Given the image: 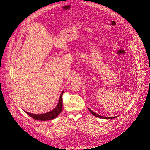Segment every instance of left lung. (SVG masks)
I'll return each instance as SVG.
<instances>
[{"instance_id":"1","label":"left lung","mask_w":150,"mask_h":150,"mask_svg":"<svg viewBox=\"0 0 150 150\" xmlns=\"http://www.w3.org/2000/svg\"><path fill=\"white\" fill-rule=\"evenodd\" d=\"M88 109H89V110L90 112H91L93 115L96 116V117H98V118H101V119H115V118H117V116H116V117H103V116H101V115H98V114H96V112H93V111H92V110H91L89 108H88Z\"/></svg>"}]
</instances>
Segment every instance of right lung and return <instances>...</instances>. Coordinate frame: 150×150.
Masks as SVG:
<instances>
[{
  "mask_svg": "<svg viewBox=\"0 0 150 150\" xmlns=\"http://www.w3.org/2000/svg\"><path fill=\"white\" fill-rule=\"evenodd\" d=\"M64 92V91H62V92L61 93V96L59 97V100L58 101V103L57 106H56L54 109H53L52 111L44 113V114H31L30 112H28L27 111H25V112L28 114L29 116L33 118L35 120H41V121H45V120H50L54 119L56 118L58 116V115L61 113L62 109V93Z\"/></svg>",
  "mask_w": 150,
  "mask_h": 150,
  "instance_id": "add662e5",
  "label": "right lung"
}]
</instances>
